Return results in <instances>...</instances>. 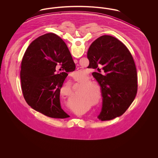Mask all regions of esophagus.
I'll return each instance as SVG.
<instances>
[{"label":"esophagus","mask_w":158,"mask_h":158,"mask_svg":"<svg viewBox=\"0 0 158 158\" xmlns=\"http://www.w3.org/2000/svg\"><path fill=\"white\" fill-rule=\"evenodd\" d=\"M74 62H75V63H77V60H76V59H75V60H74Z\"/></svg>","instance_id":"1"}]
</instances>
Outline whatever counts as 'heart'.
<instances>
[{
    "instance_id": "b5f03b06",
    "label": "heart",
    "mask_w": 158,
    "mask_h": 158,
    "mask_svg": "<svg viewBox=\"0 0 158 158\" xmlns=\"http://www.w3.org/2000/svg\"><path fill=\"white\" fill-rule=\"evenodd\" d=\"M76 74L80 76H85L84 72L80 70L77 71ZM75 81L81 86H84V89L81 92L82 95L87 96V97L91 99L95 104H98L101 101L102 99V92L101 88L98 85L90 83V80L88 77L85 78L84 80Z\"/></svg>"
}]
</instances>
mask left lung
I'll list each match as a JSON object with an SVG mask.
<instances>
[{"instance_id":"1","label":"left lung","mask_w":158,"mask_h":158,"mask_svg":"<svg viewBox=\"0 0 158 158\" xmlns=\"http://www.w3.org/2000/svg\"><path fill=\"white\" fill-rule=\"evenodd\" d=\"M87 57L88 68H102L106 73L105 75L93 73L103 97L98 118L108 121L120 117L132 104L137 92V70L131 53L117 38L105 35L92 43Z\"/></svg>"}]
</instances>
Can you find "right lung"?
<instances>
[{"label": "right lung", "mask_w": 158, "mask_h": 158, "mask_svg": "<svg viewBox=\"0 0 158 158\" xmlns=\"http://www.w3.org/2000/svg\"><path fill=\"white\" fill-rule=\"evenodd\" d=\"M59 64L65 72L56 73ZM75 68L67 45L56 34L48 33L34 40L25 51L21 66V88L27 103L47 117H69L60 105V90L67 72Z\"/></svg>", "instance_id": "right-lung-1"}]
</instances>
